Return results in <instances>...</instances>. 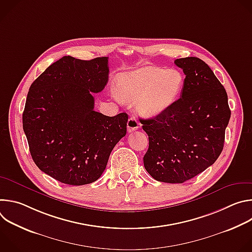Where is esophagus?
Listing matches in <instances>:
<instances>
[{"instance_id": "obj_1", "label": "esophagus", "mask_w": 252, "mask_h": 252, "mask_svg": "<svg viewBox=\"0 0 252 252\" xmlns=\"http://www.w3.org/2000/svg\"><path fill=\"white\" fill-rule=\"evenodd\" d=\"M126 126H127L128 132H131V131H133V130H135V129H137L139 127V123H138V121L134 117H130L128 119V121H127V125Z\"/></svg>"}]
</instances>
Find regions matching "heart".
<instances>
[{
    "label": "heart",
    "mask_w": 252,
    "mask_h": 252,
    "mask_svg": "<svg viewBox=\"0 0 252 252\" xmlns=\"http://www.w3.org/2000/svg\"><path fill=\"white\" fill-rule=\"evenodd\" d=\"M116 85V98L135 100L140 115L156 117L176 101L185 87V76L176 68L140 66L120 74Z\"/></svg>",
    "instance_id": "b5f03b06"
}]
</instances>
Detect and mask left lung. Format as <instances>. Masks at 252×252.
I'll use <instances>...</instances> for the list:
<instances>
[{"label":"left lung","mask_w":252,"mask_h":252,"mask_svg":"<svg viewBox=\"0 0 252 252\" xmlns=\"http://www.w3.org/2000/svg\"><path fill=\"white\" fill-rule=\"evenodd\" d=\"M174 63L186 75L181 97L140 123L150 142L143 157L147 171L158 182L183 184L219 158L230 110L224 87L202 60L189 57Z\"/></svg>","instance_id":"8db88e82"}]
</instances>
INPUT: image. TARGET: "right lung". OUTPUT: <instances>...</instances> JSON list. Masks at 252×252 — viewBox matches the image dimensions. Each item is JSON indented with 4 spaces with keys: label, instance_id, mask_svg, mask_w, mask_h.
<instances>
[{
    "label": "right lung",
    "instance_id": "add662e5",
    "mask_svg": "<svg viewBox=\"0 0 252 252\" xmlns=\"http://www.w3.org/2000/svg\"><path fill=\"white\" fill-rule=\"evenodd\" d=\"M109 58L83 61L65 56L51 64L29 90L23 128L37 166L69 186L95 182L126 133L127 115L94 110L93 93L109 81Z\"/></svg>",
    "mask_w": 252,
    "mask_h": 252
}]
</instances>
